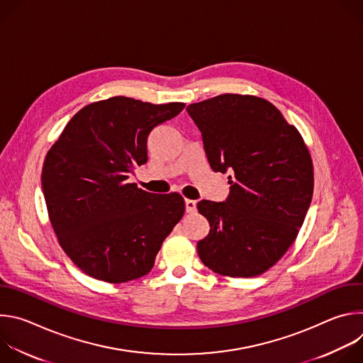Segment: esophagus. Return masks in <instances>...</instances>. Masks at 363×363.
<instances>
[{"label":"esophagus","mask_w":363,"mask_h":363,"mask_svg":"<svg viewBox=\"0 0 363 363\" xmlns=\"http://www.w3.org/2000/svg\"><path fill=\"white\" fill-rule=\"evenodd\" d=\"M185 210L188 214H192L196 211V201L194 199H185Z\"/></svg>","instance_id":"1"}]
</instances>
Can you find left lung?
Wrapping results in <instances>:
<instances>
[{
  "mask_svg": "<svg viewBox=\"0 0 363 363\" xmlns=\"http://www.w3.org/2000/svg\"><path fill=\"white\" fill-rule=\"evenodd\" d=\"M206 158L227 172L224 202L202 199L210 223L201 262L228 277L260 276L294 242L313 195V162L300 132L266 99L225 93L186 108Z\"/></svg>",
  "mask_w": 363,
  "mask_h": 363,
  "instance_id": "left-lung-1",
  "label": "left lung"
}]
</instances>
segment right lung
Instances as JSON below:
<instances>
[{
  "label": "right lung",
  "instance_id": "1",
  "mask_svg": "<svg viewBox=\"0 0 363 363\" xmlns=\"http://www.w3.org/2000/svg\"><path fill=\"white\" fill-rule=\"evenodd\" d=\"M184 108L125 96L99 100L80 109L48 149L41 172L48 218L87 276L119 284L147 274L182 218L179 194H150L128 179L147 161L150 130Z\"/></svg>",
  "mask_w": 363,
  "mask_h": 363
}]
</instances>
